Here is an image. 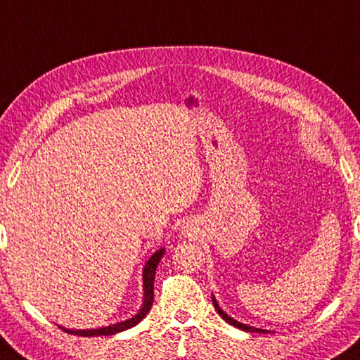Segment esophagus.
Wrapping results in <instances>:
<instances>
[{"label":"esophagus","mask_w":360,"mask_h":360,"mask_svg":"<svg viewBox=\"0 0 360 360\" xmlns=\"http://www.w3.org/2000/svg\"><path fill=\"white\" fill-rule=\"evenodd\" d=\"M184 233L187 234V236H192V233H195V231H193V226H191V225L184 226Z\"/></svg>","instance_id":"obj_1"}]
</instances>
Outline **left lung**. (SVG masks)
Masks as SVG:
<instances>
[{
    "mask_svg": "<svg viewBox=\"0 0 360 360\" xmlns=\"http://www.w3.org/2000/svg\"><path fill=\"white\" fill-rule=\"evenodd\" d=\"M212 304H214V307H215V310H217V313L219 315L225 319V321L228 323V324H231V326H234V328H238V329H240V330H245V332H258V334H269L271 330H266V329H258V328H253V326H248V324H244V323H240V321H238V319H234V318H231L230 315H228L226 311H224L220 309V305H219V302H217V299L214 297V294H212Z\"/></svg>",
    "mask_w": 360,
    "mask_h": 360,
    "instance_id": "8db88e82",
    "label": "left lung"
}]
</instances>
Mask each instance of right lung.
I'll return each instance as SVG.
<instances>
[{
	"instance_id": "right-lung-1",
	"label": "right lung",
	"mask_w": 360,
	"mask_h": 360,
	"mask_svg": "<svg viewBox=\"0 0 360 360\" xmlns=\"http://www.w3.org/2000/svg\"><path fill=\"white\" fill-rule=\"evenodd\" d=\"M165 253V248H160V250L154 252L151 255V258L146 261L145 267H143V302L140 310L132 315V318L126 319V321L116 323V324H110V326H103V328L99 329H66L60 326V329L66 330L68 334H74V335H80V337H99V335H115L117 332L127 330L134 326L139 324L143 318L148 315V311L151 310L153 300H154V277H155V269L160 263V259Z\"/></svg>"
}]
</instances>
